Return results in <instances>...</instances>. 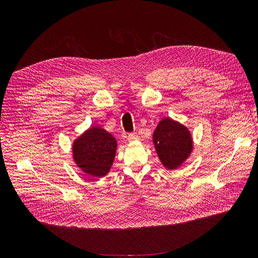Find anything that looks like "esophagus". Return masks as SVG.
I'll return each mask as SVG.
<instances>
[{
  "label": "esophagus",
  "mask_w": 258,
  "mask_h": 258,
  "mask_svg": "<svg viewBox=\"0 0 258 258\" xmlns=\"http://www.w3.org/2000/svg\"><path fill=\"white\" fill-rule=\"evenodd\" d=\"M137 140H139V136L137 134H129L128 135V141L134 142V141H137Z\"/></svg>",
  "instance_id": "esophagus-1"
}]
</instances>
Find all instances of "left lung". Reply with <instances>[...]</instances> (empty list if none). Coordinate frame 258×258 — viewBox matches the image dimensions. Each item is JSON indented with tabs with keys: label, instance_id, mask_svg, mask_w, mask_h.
Wrapping results in <instances>:
<instances>
[{
	"label": "left lung",
	"instance_id": "obj_1",
	"mask_svg": "<svg viewBox=\"0 0 258 258\" xmlns=\"http://www.w3.org/2000/svg\"><path fill=\"white\" fill-rule=\"evenodd\" d=\"M153 142L161 163L169 170L181 166L189 157L194 147L187 127L168 117L162 118L156 127Z\"/></svg>",
	"mask_w": 258,
	"mask_h": 258
}]
</instances>
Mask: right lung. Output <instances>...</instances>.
I'll list each match as a JSON object with an SVG mask.
<instances>
[{
  "instance_id": "obj_1",
  "label": "right lung",
  "mask_w": 258,
  "mask_h": 258,
  "mask_svg": "<svg viewBox=\"0 0 258 258\" xmlns=\"http://www.w3.org/2000/svg\"><path fill=\"white\" fill-rule=\"evenodd\" d=\"M116 148L117 141L110 132L95 126L74 141L73 159L83 172L93 177H102L113 165Z\"/></svg>"
}]
</instances>
